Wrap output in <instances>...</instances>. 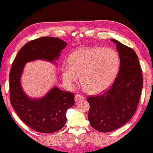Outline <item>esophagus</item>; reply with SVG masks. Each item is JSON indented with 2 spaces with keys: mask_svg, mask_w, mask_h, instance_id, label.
Segmentation results:
<instances>
[{
  "mask_svg": "<svg viewBox=\"0 0 153 153\" xmlns=\"http://www.w3.org/2000/svg\"><path fill=\"white\" fill-rule=\"evenodd\" d=\"M84 99H85V97L84 96H81L80 94H77L75 96V100L76 102V101H78L82 100H84Z\"/></svg>",
  "mask_w": 153,
  "mask_h": 153,
  "instance_id": "obj_1",
  "label": "esophagus"
}]
</instances>
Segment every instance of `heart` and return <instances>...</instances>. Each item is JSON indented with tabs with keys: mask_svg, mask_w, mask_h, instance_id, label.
<instances>
[{
	"mask_svg": "<svg viewBox=\"0 0 153 153\" xmlns=\"http://www.w3.org/2000/svg\"><path fill=\"white\" fill-rule=\"evenodd\" d=\"M120 68V58L115 50L103 47L78 50L69 57V64L61 67L62 80L73 89L80 76L82 87L92 94L102 93L112 85Z\"/></svg>",
	"mask_w": 153,
	"mask_h": 153,
	"instance_id": "obj_1",
	"label": "heart"
}]
</instances>
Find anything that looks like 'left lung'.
Returning a JSON list of instances; mask_svg holds the SVG:
<instances>
[{
	"label": "left lung",
	"instance_id": "8db88e82",
	"mask_svg": "<svg viewBox=\"0 0 153 153\" xmlns=\"http://www.w3.org/2000/svg\"><path fill=\"white\" fill-rule=\"evenodd\" d=\"M120 58L118 75L103 94L89 97L88 115L91 126L100 132H110L127 123L136 112L143 87L142 70L132 48L114 39Z\"/></svg>",
	"mask_w": 153,
	"mask_h": 153
}]
</instances>
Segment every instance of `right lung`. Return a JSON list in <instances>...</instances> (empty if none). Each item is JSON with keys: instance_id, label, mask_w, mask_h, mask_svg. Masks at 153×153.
I'll return each mask as SVG.
<instances>
[{"instance_id": "obj_1", "label": "right lung", "mask_w": 153, "mask_h": 153, "mask_svg": "<svg viewBox=\"0 0 153 153\" xmlns=\"http://www.w3.org/2000/svg\"><path fill=\"white\" fill-rule=\"evenodd\" d=\"M65 41L43 37L23 46L13 62L10 73V101L14 110L27 126L43 133L56 132L65 125L66 112L75 105V94L54 85L41 98H31L23 89L21 78L27 62L43 60L57 65Z\"/></svg>"}]
</instances>
